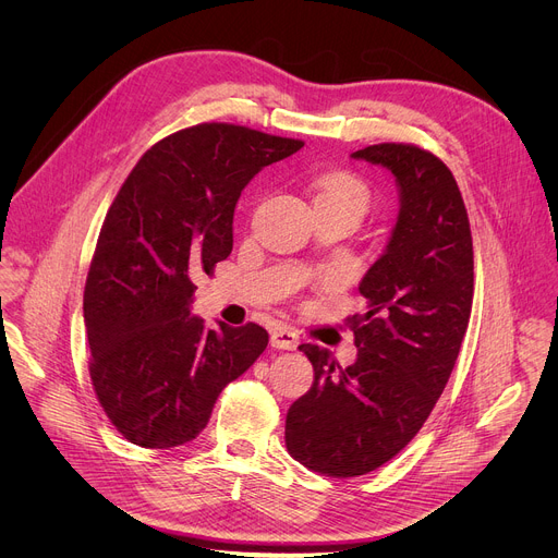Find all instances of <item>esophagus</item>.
<instances>
[{
  "label": "esophagus",
  "mask_w": 558,
  "mask_h": 558,
  "mask_svg": "<svg viewBox=\"0 0 558 558\" xmlns=\"http://www.w3.org/2000/svg\"><path fill=\"white\" fill-rule=\"evenodd\" d=\"M300 344V336L291 329H276L271 333V347L284 349V351H295Z\"/></svg>",
  "instance_id": "34e87169"
}]
</instances>
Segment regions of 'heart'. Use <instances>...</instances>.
<instances>
[{
    "instance_id": "obj_1",
    "label": "heart",
    "mask_w": 558,
    "mask_h": 558,
    "mask_svg": "<svg viewBox=\"0 0 558 558\" xmlns=\"http://www.w3.org/2000/svg\"><path fill=\"white\" fill-rule=\"evenodd\" d=\"M368 201H371V194H368L366 183L353 174L331 172L317 181L315 205H320V203L344 205L362 216L368 209Z\"/></svg>"
}]
</instances>
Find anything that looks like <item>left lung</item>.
I'll return each mask as SVG.
<instances>
[{
  "label": "left lung",
  "mask_w": 558,
  "mask_h": 558,
  "mask_svg": "<svg viewBox=\"0 0 558 558\" xmlns=\"http://www.w3.org/2000/svg\"><path fill=\"white\" fill-rule=\"evenodd\" d=\"M386 168L400 214L360 282L366 311L349 317L357 360L300 344L313 384L287 413L289 454L327 476L366 474L420 433L457 362L474 291L468 211L452 172L428 149L379 143L351 154Z\"/></svg>",
  "instance_id": "obj_1"
}]
</instances>
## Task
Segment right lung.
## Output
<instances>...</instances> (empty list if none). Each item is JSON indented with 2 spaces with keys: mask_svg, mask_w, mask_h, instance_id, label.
<instances>
[{
  "mask_svg": "<svg viewBox=\"0 0 558 558\" xmlns=\"http://www.w3.org/2000/svg\"><path fill=\"white\" fill-rule=\"evenodd\" d=\"M302 145L203 123L151 145L121 185L90 263L84 317L97 400L128 441L196 439L220 390L267 349L269 333L254 323L207 329L192 315L194 280L231 254L245 185Z\"/></svg>",
  "mask_w": 558,
  "mask_h": 558,
  "instance_id": "add662e5",
  "label": "right lung"
}]
</instances>
